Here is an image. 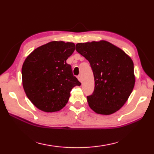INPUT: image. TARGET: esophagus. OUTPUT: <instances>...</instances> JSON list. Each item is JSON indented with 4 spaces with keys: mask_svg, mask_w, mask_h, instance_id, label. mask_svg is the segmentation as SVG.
<instances>
[{
    "mask_svg": "<svg viewBox=\"0 0 154 154\" xmlns=\"http://www.w3.org/2000/svg\"><path fill=\"white\" fill-rule=\"evenodd\" d=\"M77 78H78V79H79V81L80 82H82V75H79V76L77 77Z\"/></svg>",
    "mask_w": 154,
    "mask_h": 154,
    "instance_id": "esophagus-1",
    "label": "esophagus"
}]
</instances>
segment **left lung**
Instances as JSON below:
<instances>
[{"label": "left lung", "mask_w": 154, "mask_h": 154, "mask_svg": "<svg viewBox=\"0 0 154 154\" xmlns=\"http://www.w3.org/2000/svg\"><path fill=\"white\" fill-rule=\"evenodd\" d=\"M75 49L89 61L94 77V90L87 96L90 107L102 115L118 111L134 86L132 59L120 48L106 41L77 43Z\"/></svg>", "instance_id": "1"}]
</instances>
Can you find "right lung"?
Listing matches in <instances>:
<instances>
[{
	"label": "right lung",
	"instance_id": "right-lung-1",
	"mask_svg": "<svg viewBox=\"0 0 154 154\" xmlns=\"http://www.w3.org/2000/svg\"><path fill=\"white\" fill-rule=\"evenodd\" d=\"M73 43L51 41L35 49L22 69L26 94L36 107L58 111L68 103L72 88L81 83L66 60L75 51Z\"/></svg>",
	"mask_w": 154,
	"mask_h": 154
}]
</instances>
